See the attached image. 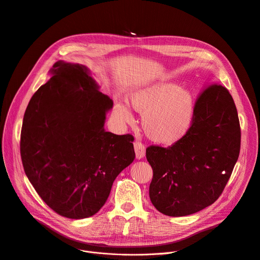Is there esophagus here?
Here are the masks:
<instances>
[{"mask_svg":"<svg viewBox=\"0 0 260 260\" xmlns=\"http://www.w3.org/2000/svg\"><path fill=\"white\" fill-rule=\"evenodd\" d=\"M134 147H135V152H136L137 159L143 158L145 156V154H146V148H145V146L141 142L136 141L134 143Z\"/></svg>","mask_w":260,"mask_h":260,"instance_id":"obj_1","label":"esophagus"}]
</instances>
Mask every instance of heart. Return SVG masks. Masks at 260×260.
I'll use <instances>...</instances> for the list:
<instances>
[{
  "mask_svg": "<svg viewBox=\"0 0 260 260\" xmlns=\"http://www.w3.org/2000/svg\"><path fill=\"white\" fill-rule=\"evenodd\" d=\"M132 107L142 114V125L150 140L162 145L180 141L190 129L194 98L190 90L177 83L160 82L148 84L128 92ZM115 111L123 122L133 120L129 106L116 100Z\"/></svg>",
  "mask_w": 260,
  "mask_h": 260,
  "instance_id": "1",
  "label": "heart"
}]
</instances>
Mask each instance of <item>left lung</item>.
Wrapping results in <instances>:
<instances>
[{
    "label": "left lung",
    "mask_w": 260,
    "mask_h": 260,
    "mask_svg": "<svg viewBox=\"0 0 260 260\" xmlns=\"http://www.w3.org/2000/svg\"><path fill=\"white\" fill-rule=\"evenodd\" d=\"M238 111L222 85L205 89L194 106L188 133L168 148L150 146L153 170L149 197L160 213L181 217L212 205L223 191L239 158Z\"/></svg>",
    "instance_id": "obj_1"
}]
</instances>
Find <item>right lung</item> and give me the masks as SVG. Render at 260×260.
<instances>
[{"label": "right lung", "mask_w": 260, "mask_h": 260, "mask_svg": "<svg viewBox=\"0 0 260 260\" xmlns=\"http://www.w3.org/2000/svg\"><path fill=\"white\" fill-rule=\"evenodd\" d=\"M23 116L20 155L40 198L60 216L83 219L105 205L135 159L134 137L104 128L113 101L82 64L56 61Z\"/></svg>", "instance_id": "1"}]
</instances>
